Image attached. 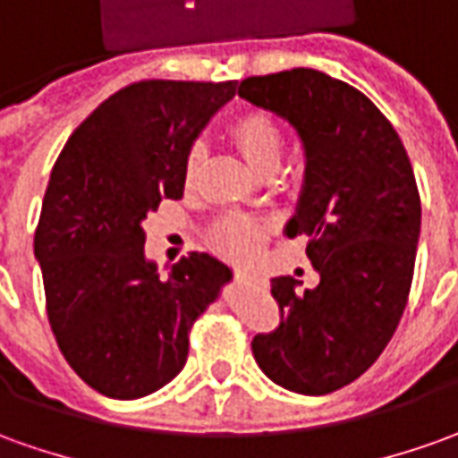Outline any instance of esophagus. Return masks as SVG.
Segmentation results:
<instances>
[{"label": "esophagus", "instance_id": "34e87169", "mask_svg": "<svg viewBox=\"0 0 458 458\" xmlns=\"http://www.w3.org/2000/svg\"><path fill=\"white\" fill-rule=\"evenodd\" d=\"M242 283H250V285H258V288H263L266 285V281L263 278H258V276H241Z\"/></svg>", "mask_w": 458, "mask_h": 458}]
</instances>
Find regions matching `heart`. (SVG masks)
I'll use <instances>...</instances> for the list:
<instances>
[{"label":"heart","instance_id":"1","mask_svg":"<svg viewBox=\"0 0 458 458\" xmlns=\"http://www.w3.org/2000/svg\"><path fill=\"white\" fill-rule=\"evenodd\" d=\"M233 140L238 142L242 157L253 167L255 173H268V170H278L283 160V135L281 127L276 120L266 114V112H245L235 123H233ZM203 165V148L192 145L185 157V177L192 180L198 175ZM268 228L248 216H225L217 220V225L210 233V241L223 255H228L233 260L248 263L253 260L260 242L266 238Z\"/></svg>","mask_w":458,"mask_h":458}]
</instances>
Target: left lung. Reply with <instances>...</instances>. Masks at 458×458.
I'll list each match as a JSON object with an SVG mask.
<instances>
[{
	"label": "left lung",
	"mask_w": 458,
	"mask_h": 458,
	"mask_svg": "<svg viewBox=\"0 0 458 458\" xmlns=\"http://www.w3.org/2000/svg\"><path fill=\"white\" fill-rule=\"evenodd\" d=\"M238 95L301 138L303 185L283 233L308 235L320 276L313 291L270 281L281 323L253 338L255 363L273 384L323 396L369 371L403 316L421 233L416 177L396 130L348 82L298 67L248 77Z\"/></svg>",
	"instance_id": "obj_1"
}]
</instances>
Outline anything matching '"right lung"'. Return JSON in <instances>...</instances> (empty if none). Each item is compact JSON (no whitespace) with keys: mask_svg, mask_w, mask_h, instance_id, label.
<instances>
[{"mask_svg":"<svg viewBox=\"0 0 458 458\" xmlns=\"http://www.w3.org/2000/svg\"><path fill=\"white\" fill-rule=\"evenodd\" d=\"M235 89V80L124 87L52 167L34 233L47 318L62 356L102 396L142 399L170 384L195 318L233 281L210 253H190L163 278L142 223L165 198H182L190 148Z\"/></svg>","mask_w":458,"mask_h":458,"instance_id":"1","label":"right lung"}]
</instances>
